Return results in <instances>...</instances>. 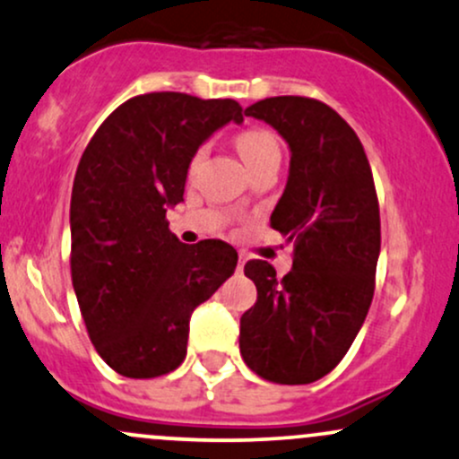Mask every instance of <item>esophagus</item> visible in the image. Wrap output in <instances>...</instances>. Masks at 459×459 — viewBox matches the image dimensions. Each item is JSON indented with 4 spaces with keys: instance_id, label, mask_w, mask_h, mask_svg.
I'll return each mask as SVG.
<instances>
[{
    "instance_id": "obj_1",
    "label": "esophagus",
    "mask_w": 459,
    "mask_h": 459,
    "mask_svg": "<svg viewBox=\"0 0 459 459\" xmlns=\"http://www.w3.org/2000/svg\"><path fill=\"white\" fill-rule=\"evenodd\" d=\"M244 263H246V256L239 255V261H237V272L244 270Z\"/></svg>"
}]
</instances>
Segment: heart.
I'll return each mask as SVG.
<instances>
[{"label": "heart", "mask_w": 459, "mask_h": 459, "mask_svg": "<svg viewBox=\"0 0 459 459\" xmlns=\"http://www.w3.org/2000/svg\"><path fill=\"white\" fill-rule=\"evenodd\" d=\"M237 151L244 157L247 168H255L256 163L270 160V157L281 155V144H278V138L272 134L270 129L263 127H252L241 131L235 138ZM204 155H207V146H200V149L194 152L192 161H189V170H196V168L203 163Z\"/></svg>", "instance_id": "b5f03b06"}]
</instances>
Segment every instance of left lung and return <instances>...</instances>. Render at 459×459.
I'll list each match as a JSON object with an SVG mask.
<instances>
[{
  "label": "left lung",
  "mask_w": 459,
  "mask_h": 459,
  "mask_svg": "<svg viewBox=\"0 0 459 459\" xmlns=\"http://www.w3.org/2000/svg\"><path fill=\"white\" fill-rule=\"evenodd\" d=\"M291 149V168L272 229L293 241V270L267 261L244 272L256 302L241 315L239 351L273 384H310L343 360L376 291L380 204L356 131L310 97H270L246 109Z\"/></svg>",
  "instance_id": "8db88e82"
}]
</instances>
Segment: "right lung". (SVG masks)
<instances>
[{
	"instance_id": "add662e5",
	"label": "right lung",
	"mask_w": 459,
	"mask_h": 459,
	"mask_svg": "<svg viewBox=\"0 0 459 459\" xmlns=\"http://www.w3.org/2000/svg\"><path fill=\"white\" fill-rule=\"evenodd\" d=\"M230 120H244L233 99L138 94L103 120L79 160L73 289L94 350L120 376L175 371L187 354L192 310L233 276V246L181 244L166 220L183 200L194 152Z\"/></svg>"
}]
</instances>
